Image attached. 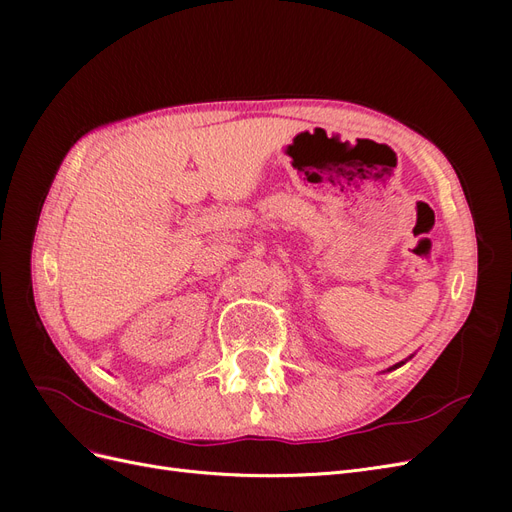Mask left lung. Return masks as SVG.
<instances>
[{"label":"left lung","mask_w":512,"mask_h":512,"mask_svg":"<svg viewBox=\"0 0 512 512\" xmlns=\"http://www.w3.org/2000/svg\"><path fill=\"white\" fill-rule=\"evenodd\" d=\"M412 356H414V354H412ZM412 356H408V359H412ZM408 359H406V361H408ZM406 361H401V363H397V365H393V367H389V371H393V369H397V367H401V365H404V363H406Z\"/></svg>","instance_id":"8db88e82"}]
</instances>
